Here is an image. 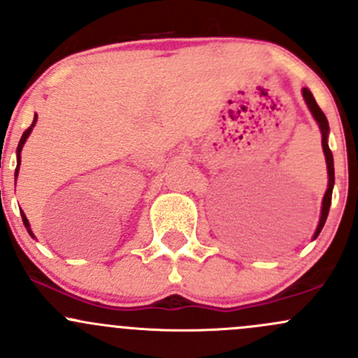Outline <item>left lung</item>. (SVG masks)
Returning <instances> with one entry per match:
<instances>
[{"mask_svg":"<svg viewBox=\"0 0 358 358\" xmlns=\"http://www.w3.org/2000/svg\"><path fill=\"white\" fill-rule=\"evenodd\" d=\"M303 96H305L306 106H308V109L313 114V117H315V121L319 122L320 133H322V149H324V154H326V162H327V176H329V183H327L326 196H324V201H322V215H320L319 227H317L315 236H313V239H315V237L320 234V230H322L324 223H326L327 215H329L331 197H333V187H334V161H333V152H331L329 145H327V133H329V122H327L326 114H324L322 109L317 106L315 99H313V95L310 93L308 88H303Z\"/></svg>","mask_w":358,"mask_h":358,"instance_id":"1","label":"left lung"}]
</instances>
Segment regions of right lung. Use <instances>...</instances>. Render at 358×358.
I'll return each instance as SVG.
<instances>
[{
  "mask_svg": "<svg viewBox=\"0 0 358 358\" xmlns=\"http://www.w3.org/2000/svg\"><path fill=\"white\" fill-rule=\"evenodd\" d=\"M36 117H38V115H34V121H32V124L29 126L27 129H25V131H24V135H22V138H20V142H19V147H17V169H15V178H17V175H19V164H20V150H22V147H24V142H25V140H27V136H29V133H31V129L34 128ZM22 220H24V225L27 227L29 234H31V236H32L31 229H29V222H27V218H25V215H24V213H22Z\"/></svg>",
  "mask_w": 358,
  "mask_h": 358,
  "instance_id": "add662e5",
  "label": "right lung"
}]
</instances>
